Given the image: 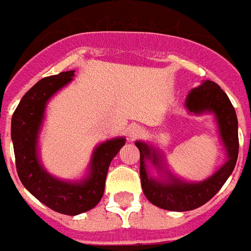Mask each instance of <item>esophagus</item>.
I'll use <instances>...</instances> for the list:
<instances>
[{"label": "esophagus", "instance_id": "34e87169", "mask_svg": "<svg viewBox=\"0 0 251 251\" xmlns=\"http://www.w3.org/2000/svg\"><path fill=\"white\" fill-rule=\"evenodd\" d=\"M142 133H144V129L140 126H137V124H132L131 127L128 128V137L131 138V140L138 138Z\"/></svg>", "mask_w": 251, "mask_h": 251}]
</instances>
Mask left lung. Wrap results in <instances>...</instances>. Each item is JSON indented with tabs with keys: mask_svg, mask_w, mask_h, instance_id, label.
<instances>
[{
	"mask_svg": "<svg viewBox=\"0 0 251 251\" xmlns=\"http://www.w3.org/2000/svg\"><path fill=\"white\" fill-rule=\"evenodd\" d=\"M189 114H214L219 137L226 150V162L202 181L182 180L166 167L163 154L151 144L136 141L140 150V177L142 192L153 205L168 211H190L205 205L224 185L233 172L238 157V122L234 107L223 89L211 80L202 81L186 96ZM158 171L157 178L150 175L149 164Z\"/></svg>",
	"mask_w": 251,
	"mask_h": 251,
	"instance_id": "1",
	"label": "left lung"
}]
</instances>
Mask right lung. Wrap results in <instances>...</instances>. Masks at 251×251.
Masks as SVG:
<instances>
[{
	"label": "right lung",
	"mask_w": 251,
	"mask_h": 251,
	"mask_svg": "<svg viewBox=\"0 0 251 251\" xmlns=\"http://www.w3.org/2000/svg\"><path fill=\"white\" fill-rule=\"evenodd\" d=\"M74 76L72 70L40 80L24 94L11 119V140L22 184L44 205L65 215L89 211L101 201L110 163L126 144L124 137H114L96 146L83 179L63 180L46 171L39 154L46 106Z\"/></svg>",
	"instance_id": "right-lung-1"
}]
</instances>
